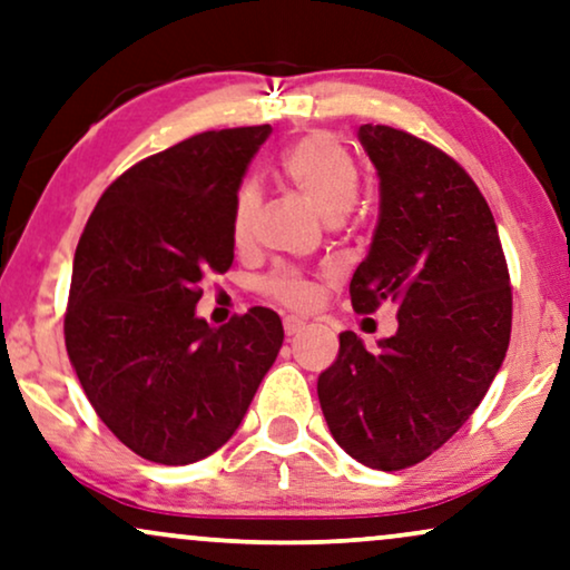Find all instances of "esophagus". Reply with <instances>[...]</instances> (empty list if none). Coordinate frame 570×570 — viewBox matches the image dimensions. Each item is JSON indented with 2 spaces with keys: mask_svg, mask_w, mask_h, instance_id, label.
Returning <instances> with one entry per match:
<instances>
[{
  "mask_svg": "<svg viewBox=\"0 0 570 570\" xmlns=\"http://www.w3.org/2000/svg\"><path fill=\"white\" fill-rule=\"evenodd\" d=\"M283 327H285V335L293 337V335H298V332H301L303 327H306V322L298 320V316H285Z\"/></svg>",
  "mask_w": 570,
  "mask_h": 570,
  "instance_id": "obj_1",
  "label": "esophagus"
}]
</instances>
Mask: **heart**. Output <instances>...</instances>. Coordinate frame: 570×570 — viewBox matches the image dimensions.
Masks as SVG:
<instances>
[{"label": "heart", "instance_id": "heart-1", "mask_svg": "<svg viewBox=\"0 0 570 570\" xmlns=\"http://www.w3.org/2000/svg\"><path fill=\"white\" fill-rule=\"evenodd\" d=\"M279 173L327 222L343 219L358 196L361 175L348 146L327 130H314L295 140L279 159ZM262 194L254 183L238 188L233 202L230 233L238 246L254 238ZM264 295L291 308H306L314 301V285L303 272L279 267L258 283Z\"/></svg>", "mask_w": 570, "mask_h": 570}]
</instances>
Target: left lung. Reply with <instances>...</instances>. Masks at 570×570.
<instances>
[{"label":"left lung","instance_id":"left-lung-1","mask_svg":"<svg viewBox=\"0 0 570 570\" xmlns=\"http://www.w3.org/2000/svg\"><path fill=\"white\" fill-rule=\"evenodd\" d=\"M380 175V222L351 303L397 306V332L368 351L340 332L320 374L332 438L358 463L401 471L445 445L476 411L511 343L513 295L498 225L453 157L390 125H361Z\"/></svg>","mask_w":570,"mask_h":570}]
</instances>
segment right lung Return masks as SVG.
<instances>
[{"label":"right lung","instance_id":"right-lung-1","mask_svg":"<svg viewBox=\"0 0 570 570\" xmlns=\"http://www.w3.org/2000/svg\"><path fill=\"white\" fill-rule=\"evenodd\" d=\"M269 125L206 130L140 159L88 217L65 345L109 432L146 461L186 465L233 438L283 345L254 306L212 330L204 277L233 264V202Z\"/></svg>","mask_w":570,"mask_h":570}]
</instances>
